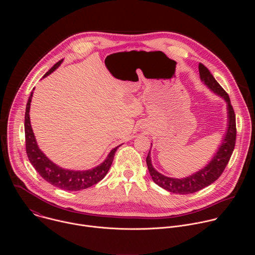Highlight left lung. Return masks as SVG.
<instances>
[{"mask_svg":"<svg viewBox=\"0 0 255 255\" xmlns=\"http://www.w3.org/2000/svg\"><path fill=\"white\" fill-rule=\"evenodd\" d=\"M199 72H200V78L202 82L213 93L223 98L226 101L227 111H228L227 112L228 127H227L226 134L224 135V138L222 140V143L219 146V148H218V151L216 152V154L213 156L212 160L204 168L184 178L168 177L158 172L151 163L150 150H149L148 155L146 157V163L153 181L162 189L173 194H181V195L193 194L213 184L214 181H216L223 173L235 147L236 118H235L233 107L230 102V98L228 94L224 91V89L218 84V82L212 76L210 70L203 63H199Z\"/></svg>","mask_w":255,"mask_h":255,"instance_id":"obj_1","label":"left lung"}]
</instances>
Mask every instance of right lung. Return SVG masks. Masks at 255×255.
<instances>
[{
	"label": "right lung",
	"mask_w": 255,
	"mask_h": 255,
	"mask_svg": "<svg viewBox=\"0 0 255 255\" xmlns=\"http://www.w3.org/2000/svg\"><path fill=\"white\" fill-rule=\"evenodd\" d=\"M61 62H62V59L56 62L43 76V78H46L47 76H49L51 72H53L60 65ZM32 96H33V92H31V95L26 105L24 127H25L26 153L30 163L33 165L36 171H37L42 178H44L52 186L65 191H81V190L88 189L96 185L97 183H99L100 180H102L105 177L109 169H110L115 156V152L120 145L113 148L111 152L108 154L107 158L100 165L92 169L69 170L56 165L39 149L37 142H36V139L31 127L30 115H29Z\"/></svg>",
	"instance_id": "right-lung-1"
}]
</instances>
